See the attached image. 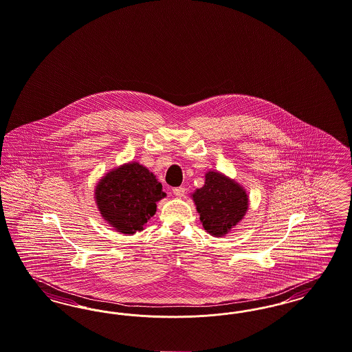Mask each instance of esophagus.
Returning a JSON list of instances; mask_svg holds the SVG:
<instances>
[{"instance_id": "34e87169", "label": "esophagus", "mask_w": 352, "mask_h": 352, "mask_svg": "<svg viewBox=\"0 0 352 352\" xmlns=\"http://www.w3.org/2000/svg\"><path fill=\"white\" fill-rule=\"evenodd\" d=\"M185 188L184 186H179V188H175L173 189V195H176V197H179V198H182V197H184L185 195Z\"/></svg>"}]
</instances>
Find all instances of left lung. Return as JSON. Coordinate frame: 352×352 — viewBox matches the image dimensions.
<instances>
[{"label": "left lung", "instance_id": "obj_1", "mask_svg": "<svg viewBox=\"0 0 352 352\" xmlns=\"http://www.w3.org/2000/svg\"><path fill=\"white\" fill-rule=\"evenodd\" d=\"M199 221L208 234L223 237L247 214L249 197L244 186L218 170H208L205 185L192 193Z\"/></svg>", "mask_w": 352, "mask_h": 352}]
</instances>
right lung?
<instances>
[{"instance_id": "1", "label": "right lung", "mask_w": 352, "mask_h": 352, "mask_svg": "<svg viewBox=\"0 0 352 352\" xmlns=\"http://www.w3.org/2000/svg\"><path fill=\"white\" fill-rule=\"evenodd\" d=\"M166 195L157 176L138 162L107 172L94 192L102 218L122 234L142 231L155 215L157 202Z\"/></svg>"}]
</instances>
